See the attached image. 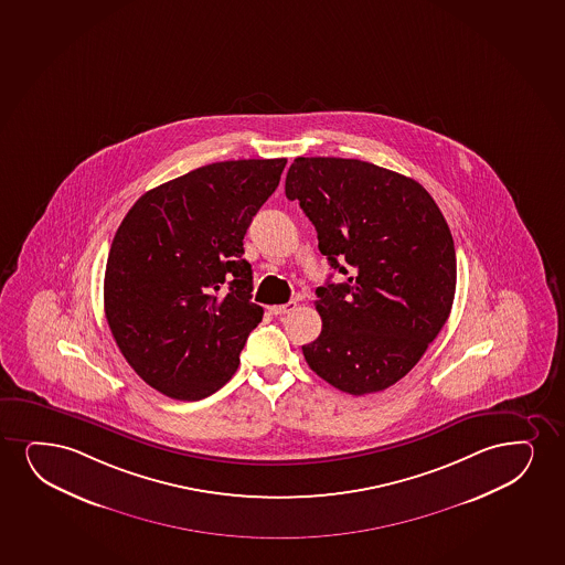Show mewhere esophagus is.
Instances as JSON below:
<instances>
[{
    "mask_svg": "<svg viewBox=\"0 0 565 565\" xmlns=\"http://www.w3.org/2000/svg\"><path fill=\"white\" fill-rule=\"evenodd\" d=\"M296 301H288V303H282V306H269V313L275 315V317H279V315L290 313L296 309Z\"/></svg>",
    "mask_w": 565,
    "mask_h": 565,
    "instance_id": "1",
    "label": "esophagus"
}]
</instances>
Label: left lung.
I'll return each mask as SVG.
<instances>
[{
    "mask_svg": "<svg viewBox=\"0 0 565 565\" xmlns=\"http://www.w3.org/2000/svg\"><path fill=\"white\" fill-rule=\"evenodd\" d=\"M286 199L300 202L319 250L345 282L317 288L321 334L303 345L309 369L351 395L399 382L449 319L457 254L428 191L355 158H296Z\"/></svg>",
    "mask_w": 565,
    "mask_h": 565,
    "instance_id": "left-lung-1",
    "label": "left lung"
}]
</instances>
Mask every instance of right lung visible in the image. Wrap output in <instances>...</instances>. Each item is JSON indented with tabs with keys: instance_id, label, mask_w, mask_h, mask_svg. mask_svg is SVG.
<instances>
[{
	"instance_id": "right-lung-1",
	"label": "right lung",
	"mask_w": 565,
	"mask_h": 565,
	"mask_svg": "<svg viewBox=\"0 0 565 565\" xmlns=\"http://www.w3.org/2000/svg\"><path fill=\"white\" fill-rule=\"evenodd\" d=\"M286 158L202 166L150 189L116 231L105 315L116 345L168 397L225 386L264 309L252 303L243 238L279 186Z\"/></svg>"
}]
</instances>
